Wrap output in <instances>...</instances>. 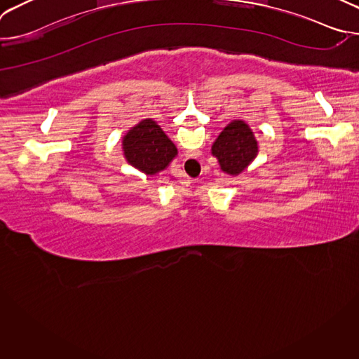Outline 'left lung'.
<instances>
[{
    "mask_svg": "<svg viewBox=\"0 0 359 359\" xmlns=\"http://www.w3.org/2000/svg\"><path fill=\"white\" fill-rule=\"evenodd\" d=\"M257 151V140L243 121H234L226 126L212 147V153L219 159L222 170L229 175L241 173Z\"/></svg>",
    "mask_w": 359,
    "mask_h": 359,
    "instance_id": "left-lung-1",
    "label": "left lung"
}]
</instances>
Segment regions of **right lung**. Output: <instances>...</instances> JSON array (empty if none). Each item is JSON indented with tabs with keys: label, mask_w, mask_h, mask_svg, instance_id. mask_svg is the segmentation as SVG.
I'll return each mask as SVG.
<instances>
[{
	"label": "right lung",
	"mask_w": 359,
	"mask_h": 359,
	"mask_svg": "<svg viewBox=\"0 0 359 359\" xmlns=\"http://www.w3.org/2000/svg\"><path fill=\"white\" fill-rule=\"evenodd\" d=\"M125 156L129 163L146 175L163 170L177 155V149L156 122L144 119L123 139Z\"/></svg>",
	"instance_id": "obj_1"
}]
</instances>
